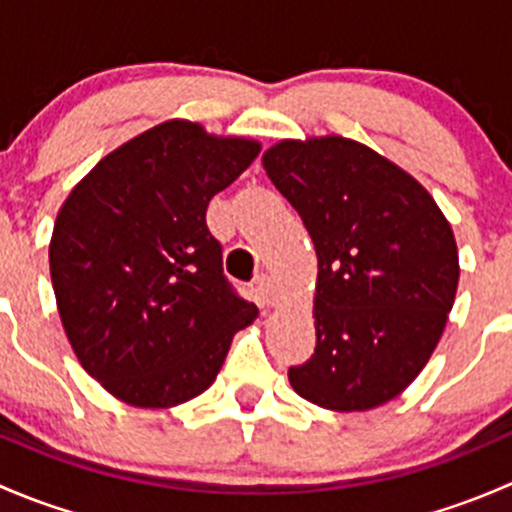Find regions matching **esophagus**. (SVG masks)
Returning a JSON list of instances; mask_svg holds the SVG:
<instances>
[{
    "label": "esophagus",
    "mask_w": 512,
    "mask_h": 512,
    "mask_svg": "<svg viewBox=\"0 0 512 512\" xmlns=\"http://www.w3.org/2000/svg\"><path fill=\"white\" fill-rule=\"evenodd\" d=\"M257 292H260V299L265 307H275L280 302V289L272 282V277H260L257 280Z\"/></svg>",
    "instance_id": "obj_1"
}]
</instances>
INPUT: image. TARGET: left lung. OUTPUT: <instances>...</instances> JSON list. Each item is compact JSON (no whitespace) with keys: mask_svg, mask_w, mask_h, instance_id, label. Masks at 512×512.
<instances>
[{"mask_svg":"<svg viewBox=\"0 0 512 512\" xmlns=\"http://www.w3.org/2000/svg\"><path fill=\"white\" fill-rule=\"evenodd\" d=\"M262 168L317 252V347L289 384L329 411L384 406L428 364L456 302L451 223L414 175L337 133L282 138Z\"/></svg>","mask_w":512,"mask_h":512,"instance_id":"1","label":"left lung"}]
</instances>
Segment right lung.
<instances>
[{
  "label": "right lung",
  "mask_w": 512,
  "mask_h": 512,
  "mask_svg": "<svg viewBox=\"0 0 512 512\" xmlns=\"http://www.w3.org/2000/svg\"><path fill=\"white\" fill-rule=\"evenodd\" d=\"M260 141L170 118L103 156L59 208L51 285L79 364L118 401L173 409L213 386L257 319L223 277L205 213Z\"/></svg>",
  "instance_id": "1"
}]
</instances>
